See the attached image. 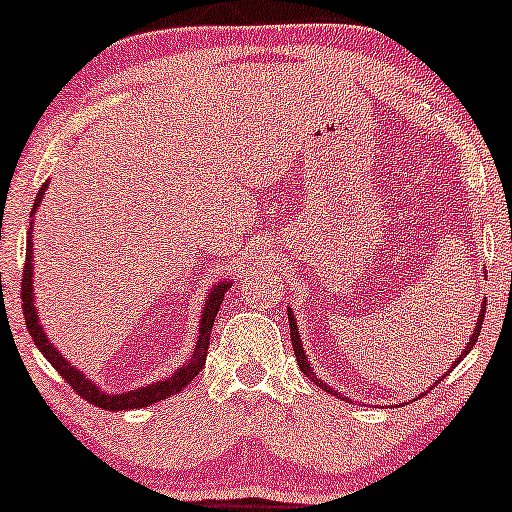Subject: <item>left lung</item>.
I'll list each match as a JSON object with an SVG mask.
<instances>
[{
    "instance_id": "obj_1",
    "label": "left lung",
    "mask_w": 512,
    "mask_h": 512,
    "mask_svg": "<svg viewBox=\"0 0 512 512\" xmlns=\"http://www.w3.org/2000/svg\"><path fill=\"white\" fill-rule=\"evenodd\" d=\"M484 308H486V306H484ZM484 316H486V311H481V316H479V323H476V330H474V335H471L469 342H466V347H464V355H466V352L471 350V347L476 345V340H479L481 325H484ZM289 328H291V345H294V355H296V362H299V369H301L303 374L308 376V379L313 381V384L323 386L325 391H330L328 386H325V384H320V379H318V376H313V369L308 367V359H306V355H303V345H301V338H299V328H296V318H294V313H289ZM464 355H459V357H457V362H454L452 367H457V364L462 362V357H464ZM330 393H333V391H330Z\"/></svg>"
}]
</instances>
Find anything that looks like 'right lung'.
<instances>
[{
  "label": "right lung",
  "instance_id": "add662e5",
  "mask_svg": "<svg viewBox=\"0 0 512 512\" xmlns=\"http://www.w3.org/2000/svg\"><path fill=\"white\" fill-rule=\"evenodd\" d=\"M48 184H43L41 192H38L36 201H33V209L31 213L38 209V204H41L43 199V192H46ZM33 243H31V233H28L26 238V267H24V279H21V306H24V318H26V328L28 333H31L33 342L38 345V350L43 352V357L48 359L50 364H53L55 369H58V374L63 376L67 384L75 389V393H80L84 401H89L92 406L101 408V411H128V408H145V406H153V403L162 401V398L172 396V393L182 391L184 386L189 384V381L194 379L196 374L204 369L206 364V352H209V340H211V328H213V320H216V313L218 308H221L223 303V296H226V291L230 289V282H223L218 284L216 289L211 291V296L206 299V306H204V313H201V328H199V340H196V347H194V357L189 359L184 367H179L177 372L172 376H167V379L157 381L153 386H143V389H136V391H128V393H119V396H109V393H101L97 386L92 384V381L87 379V376L77 372L75 367H70V364L65 362V357L60 355L58 350H55L53 345H50L46 333H43V328L38 325V316H36V308H33V265H31V255H33Z\"/></svg>",
  "mask_w": 512,
  "mask_h": 512
}]
</instances>
